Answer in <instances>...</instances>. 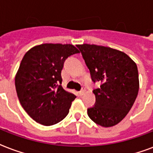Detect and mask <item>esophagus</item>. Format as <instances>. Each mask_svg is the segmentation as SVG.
I'll return each instance as SVG.
<instances>
[{
  "label": "esophagus",
  "instance_id": "esophagus-1",
  "mask_svg": "<svg viewBox=\"0 0 153 153\" xmlns=\"http://www.w3.org/2000/svg\"><path fill=\"white\" fill-rule=\"evenodd\" d=\"M84 93H85V88H82V89L81 91H79V94H80V95H82L83 94H84Z\"/></svg>",
  "mask_w": 153,
  "mask_h": 153
}]
</instances>
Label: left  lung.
Masks as SVG:
<instances>
[{
	"label": "left lung",
	"mask_w": 153,
	"mask_h": 153,
	"mask_svg": "<svg viewBox=\"0 0 153 153\" xmlns=\"http://www.w3.org/2000/svg\"><path fill=\"white\" fill-rule=\"evenodd\" d=\"M92 81L100 82L93 91L95 106L87 109L90 119L99 125L108 128L119 123L136 100L139 91L136 64L126 53L102 45H77Z\"/></svg>",
	"instance_id": "left-lung-1"
}]
</instances>
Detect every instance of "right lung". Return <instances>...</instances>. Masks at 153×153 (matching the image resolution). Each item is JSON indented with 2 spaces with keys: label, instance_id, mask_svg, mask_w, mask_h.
Returning a JSON list of instances; mask_svg holds the SVG:
<instances>
[{
  "label": "right lung",
  "instance_id": "right-lung-1",
  "mask_svg": "<svg viewBox=\"0 0 153 153\" xmlns=\"http://www.w3.org/2000/svg\"><path fill=\"white\" fill-rule=\"evenodd\" d=\"M79 53L71 44L45 43L30 49L22 58L15 78L22 108L36 122L53 125L66 117L76 96L62 87L66 59Z\"/></svg>",
  "mask_w": 153,
  "mask_h": 153
}]
</instances>
